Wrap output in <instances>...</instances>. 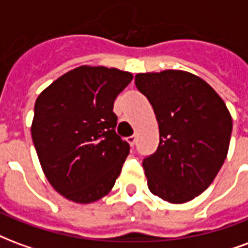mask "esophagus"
<instances>
[{"instance_id": "34e87169", "label": "esophagus", "mask_w": 248, "mask_h": 248, "mask_svg": "<svg viewBox=\"0 0 248 248\" xmlns=\"http://www.w3.org/2000/svg\"><path fill=\"white\" fill-rule=\"evenodd\" d=\"M127 142L130 143V146H134L135 142H137V137L135 135H130V137H127Z\"/></svg>"}]
</instances>
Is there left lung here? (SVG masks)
Wrapping results in <instances>:
<instances>
[{"label":"left lung","mask_w":248,"mask_h":248,"mask_svg":"<svg viewBox=\"0 0 248 248\" xmlns=\"http://www.w3.org/2000/svg\"><path fill=\"white\" fill-rule=\"evenodd\" d=\"M135 86L159 126L158 149L142 162L147 186L163 201L188 202L211 185L227 156L229 110L213 87L187 71L137 74Z\"/></svg>","instance_id":"8db88e82"}]
</instances>
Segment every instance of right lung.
Segmentation results:
<instances>
[{
    "label": "right lung",
    "instance_id": "right-lung-1",
    "mask_svg": "<svg viewBox=\"0 0 248 248\" xmlns=\"http://www.w3.org/2000/svg\"><path fill=\"white\" fill-rule=\"evenodd\" d=\"M133 79L127 71L79 66L41 93L31 138L47 181L77 203L113 188L130 145L115 133L114 101Z\"/></svg>",
    "mask_w": 248,
    "mask_h": 248
}]
</instances>
